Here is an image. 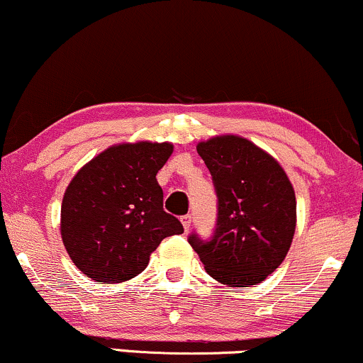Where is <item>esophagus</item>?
<instances>
[{"mask_svg": "<svg viewBox=\"0 0 363 363\" xmlns=\"http://www.w3.org/2000/svg\"><path fill=\"white\" fill-rule=\"evenodd\" d=\"M182 224H183V229H185V231L189 233L190 228H191V216H190V214L183 216V217H182Z\"/></svg>", "mask_w": 363, "mask_h": 363, "instance_id": "1", "label": "esophagus"}]
</instances>
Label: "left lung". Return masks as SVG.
Listing matches in <instances>:
<instances>
[{"mask_svg": "<svg viewBox=\"0 0 363 363\" xmlns=\"http://www.w3.org/2000/svg\"><path fill=\"white\" fill-rule=\"evenodd\" d=\"M197 151L212 174L217 223L211 240L190 234L206 272L229 287L257 285L287 257L296 194L275 157L240 135H217Z\"/></svg>", "mask_w": 363, "mask_h": 363, "instance_id": "1", "label": "left lung"}]
</instances>
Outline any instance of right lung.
<instances>
[{"label": "right lung", "mask_w": 363, "mask_h": 363, "mask_svg": "<svg viewBox=\"0 0 363 363\" xmlns=\"http://www.w3.org/2000/svg\"><path fill=\"white\" fill-rule=\"evenodd\" d=\"M169 143H125L105 149L74 174L61 207V236L72 263L91 280L134 279L164 238L182 234L164 212L156 174Z\"/></svg>", "instance_id": "add662e5"}]
</instances>
